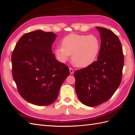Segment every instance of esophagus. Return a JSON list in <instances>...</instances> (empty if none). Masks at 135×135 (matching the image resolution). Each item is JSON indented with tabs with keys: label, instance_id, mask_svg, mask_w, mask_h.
I'll use <instances>...</instances> for the list:
<instances>
[{
	"label": "esophagus",
	"instance_id": "34e87169",
	"mask_svg": "<svg viewBox=\"0 0 135 135\" xmlns=\"http://www.w3.org/2000/svg\"><path fill=\"white\" fill-rule=\"evenodd\" d=\"M69 70H70V74H74V70L73 69V68L70 67V68H69Z\"/></svg>",
	"mask_w": 135,
	"mask_h": 135
}]
</instances>
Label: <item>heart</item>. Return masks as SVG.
I'll list each match as a JSON object with an SVG mask.
<instances>
[{"mask_svg": "<svg viewBox=\"0 0 135 135\" xmlns=\"http://www.w3.org/2000/svg\"><path fill=\"white\" fill-rule=\"evenodd\" d=\"M61 47L55 50V56L60 62H66L72 55L74 64L85 68L95 61L99 52L100 43L94 35L72 34L62 39Z\"/></svg>", "mask_w": 135, "mask_h": 135, "instance_id": "obj_1", "label": "heart"}]
</instances>
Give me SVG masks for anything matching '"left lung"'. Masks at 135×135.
<instances>
[{
  "label": "left lung",
  "mask_w": 135,
  "mask_h": 135,
  "mask_svg": "<svg viewBox=\"0 0 135 135\" xmlns=\"http://www.w3.org/2000/svg\"><path fill=\"white\" fill-rule=\"evenodd\" d=\"M101 43L97 60L74 73L75 88L82 104L93 107L107 101L122 80L124 55L118 36L104 27H96Z\"/></svg>",
  "instance_id": "8db88e82"
}]
</instances>
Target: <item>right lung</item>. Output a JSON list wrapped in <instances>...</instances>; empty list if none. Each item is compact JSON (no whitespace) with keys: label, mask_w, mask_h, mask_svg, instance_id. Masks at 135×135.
<instances>
[{"label":"right lung","mask_w":135,"mask_h":135,"mask_svg":"<svg viewBox=\"0 0 135 135\" xmlns=\"http://www.w3.org/2000/svg\"><path fill=\"white\" fill-rule=\"evenodd\" d=\"M56 34L40 30L24 34L12 55V75L18 91L31 104L47 106L59 95L70 74L68 66L55 59L51 50Z\"/></svg>","instance_id":"add662e5"}]
</instances>
